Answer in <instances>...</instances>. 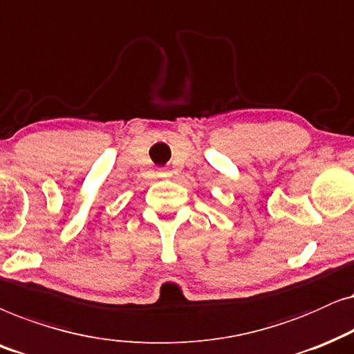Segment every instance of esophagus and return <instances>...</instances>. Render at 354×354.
Listing matches in <instances>:
<instances>
[{
    "label": "esophagus",
    "instance_id": "esophagus-1",
    "mask_svg": "<svg viewBox=\"0 0 354 354\" xmlns=\"http://www.w3.org/2000/svg\"><path fill=\"white\" fill-rule=\"evenodd\" d=\"M158 178H169L171 176V171H169V169H158Z\"/></svg>",
    "mask_w": 354,
    "mask_h": 354
}]
</instances>
